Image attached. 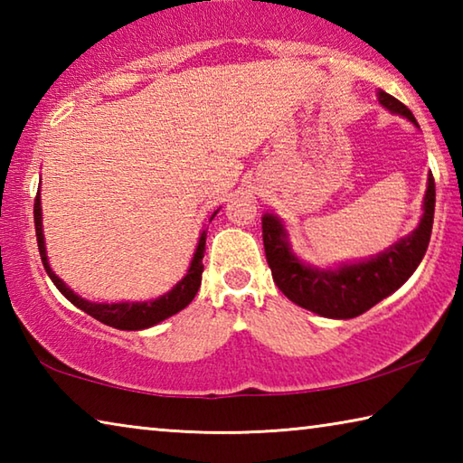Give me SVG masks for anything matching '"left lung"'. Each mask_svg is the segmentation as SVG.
Returning <instances> with one entry per match:
<instances>
[{"label":"left lung","mask_w":463,"mask_h":463,"mask_svg":"<svg viewBox=\"0 0 463 463\" xmlns=\"http://www.w3.org/2000/svg\"><path fill=\"white\" fill-rule=\"evenodd\" d=\"M378 101L392 114L404 116L414 127L419 122L402 101L386 91H378ZM435 179L429 175L422 216L417 229L372 260L320 269L298 260L289 247L286 226L276 214H263V247L273 281L281 294L298 307L326 318H355L375 307L383 298L396 292L409 279L425 257L433 231Z\"/></svg>","instance_id":"obj_1"}]
</instances>
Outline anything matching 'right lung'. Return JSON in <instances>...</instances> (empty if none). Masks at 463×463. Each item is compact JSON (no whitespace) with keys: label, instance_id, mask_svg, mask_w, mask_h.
I'll use <instances>...</instances> for the list:
<instances>
[{"label":"right lung","instance_id":"obj_1","mask_svg":"<svg viewBox=\"0 0 463 463\" xmlns=\"http://www.w3.org/2000/svg\"><path fill=\"white\" fill-rule=\"evenodd\" d=\"M218 214L216 213L210 216V221ZM34 226H36V241H38V250H41V260L46 273L52 279V284L59 288V292L67 298L69 302L75 304L77 308H81L83 312H88L90 317H93L99 323H104L108 326L120 328V331H140V328H148L153 325H159L161 320H165L169 317L177 315L179 310H184L187 304L194 300V296L198 294L200 284H202V271H203V250H206V231H202L198 247H195L194 260L190 263V269H187L182 281L169 289L167 294H163L155 300H146V302H114V304H106V302H90L85 298L77 296L71 288H69L65 281H62L57 273L51 269L49 265V257H46V247H44V234H43V208H41V192L36 194L34 200Z\"/></svg>","mask_w":463,"mask_h":463}]
</instances>
